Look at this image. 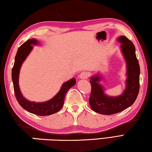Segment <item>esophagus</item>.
<instances>
[{
	"mask_svg": "<svg viewBox=\"0 0 152 152\" xmlns=\"http://www.w3.org/2000/svg\"><path fill=\"white\" fill-rule=\"evenodd\" d=\"M88 76V74L86 72H82L80 73L79 76V78L80 79H86Z\"/></svg>",
	"mask_w": 152,
	"mask_h": 152,
	"instance_id": "esophagus-1",
	"label": "esophagus"
}]
</instances>
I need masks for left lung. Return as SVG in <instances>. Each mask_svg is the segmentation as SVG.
Here are the masks:
<instances>
[{
    "label": "left lung",
    "instance_id": "left-lung-1",
    "mask_svg": "<svg viewBox=\"0 0 152 152\" xmlns=\"http://www.w3.org/2000/svg\"><path fill=\"white\" fill-rule=\"evenodd\" d=\"M126 64V88L120 96H110L105 93L104 87L100 84L102 79L99 73L90 77L92 86L89 104L93 111L103 115L120 112L132 106L136 100L140 89V69L136 55V48L132 41L125 36L118 38Z\"/></svg>",
    "mask_w": 152,
    "mask_h": 152
}]
</instances>
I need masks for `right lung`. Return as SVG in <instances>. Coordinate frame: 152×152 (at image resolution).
Returning <instances> with one entry per match:
<instances>
[{"label": "right lung", "mask_w": 152, "mask_h": 152, "mask_svg": "<svg viewBox=\"0 0 152 152\" xmlns=\"http://www.w3.org/2000/svg\"><path fill=\"white\" fill-rule=\"evenodd\" d=\"M38 45L39 41L36 38H32L27 40L18 49L15 59V64L12 69V80L16 100L22 107L32 114L43 116L55 114L62 108L64 105L66 94L70 88L76 84V81L75 78H72L65 82L62 85L59 92L53 98L44 102H35L24 98L19 87V73L22 64L32 51L33 46Z\"/></svg>", "instance_id": "obj_1"}]
</instances>
